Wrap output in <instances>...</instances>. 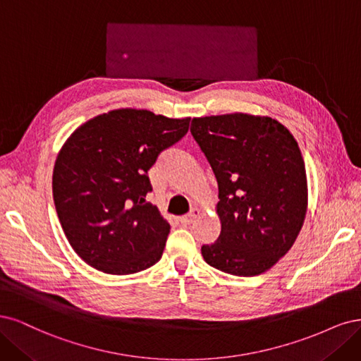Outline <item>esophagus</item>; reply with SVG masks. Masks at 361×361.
<instances>
[{"mask_svg":"<svg viewBox=\"0 0 361 361\" xmlns=\"http://www.w3.org/2000/svg\"><path fill=\"white\" fill-rule=\"evenodd\" d=\"M200 216V210H193V212H190L189 214H185V216H181L180 217V224L181 225H190L192 222H195V219Z\"/></svg>","mask_w":361,"mask_h":361,"instance_id":"obj_1","label":"esophagus"}]
</instances>
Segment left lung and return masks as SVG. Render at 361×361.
Masks as SVG:
<instances>
[{
    "mask_svg": "<svg viewBox=\"0 0 361 361\" xmlns=\"http://www.w3.org/2000/svg\"><path fill=\"white\" fill-rule=\"evenodd\" d=\"M190 133L219 185L217 240L201 247L208 265L257 276L293 247L307 208L305 160L283 124L226 114L193 118Z\"/></svg>",
    "mask_w": 361,
    "mask_h": 361,
    "instance_id": "left-lung-1",
    "label": "left lung"
}]
</instances>
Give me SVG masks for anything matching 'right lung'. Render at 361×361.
Returning a JSON list of instances; mask_svg holds the SVG:
<instances>
[{
	"instance_id": "add662e5",
	"label": "right lung",
	"mask_w": 361,
	"mask_h": 361,
	"mask_svg": "<svg viewBox=\"0 0 361 361\" xmlns=\"http://www.w3.org/2000/svg\"><path fill=\"white\" fill-rule=\"evenodd\" d=\"M189 123L117 109L67 139L54 168V202L68 243L88 265L133 274L161 258L171 226L147 201L153 190L148 171L188 133Z\"/></svg>"
}]
</instances>
